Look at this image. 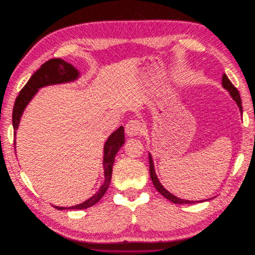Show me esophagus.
I'll use <instances>...</instances> for the list:
<instances>
[{"instance_id": "obj_1", "label": "esophagus", "mask_w": 255, "mask_h": 255, "mask_svg": "<svg viewBox=\"0 0 255 255\" xmlns=\"http://www.w3.org/2000/svg\"><path fill=\"white\" fill-rule=\"evenodd\" d=\"M141 125L139 121L137 120H130L127 123L126 126V133L128 136H136L141 132Z\"/></svg>"}]
</instances>
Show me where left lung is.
Returning a JSON list of instances; mask_svg holds the SVG:
<instances>
[{
  "label": "left lung",
  "mask_w": 255,
  "mask_h": 255,
  "mask_svg": "<svg viewBox=\"0 0 255 255\" xmlns=\"http://www.w3.org/2000/svg\"><path fill=\"white\" fill-rule=\"evenodd\" d=\"M222 87L225 89V90L229 91V93L231 94L233 100L236 102V104H237L239 111H240V114L243 115L242 99H240L239 92H238L237 89L234 87V85L230 81V79L228 78V76H226L225 74H223V76H222ZM149 165H150V166H149L150 177H151V180H152V182H153L154 188L157 190V192H160V193L165 198H167L168 201H170L171 203H175V204H194V203H199V202L203 203V202H206V201H209V199H212V198H209V199H205V201H199L198 202V201H187V199H182V198H179V197L175 196L174 194H171L169 191H167L166 189H165L163 187V184L160 182L159 178H157L156 173H155L154 162H153V159H152V155H151L150 152H149Z\"/></svg>",
  "instance_id": "8db88e82"
}]
</instances>
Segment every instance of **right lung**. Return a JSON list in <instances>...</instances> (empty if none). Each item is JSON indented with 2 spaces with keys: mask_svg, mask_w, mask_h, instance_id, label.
<instances>
[{
  "mask_svg": "<svg viewBox=\"0 0 255 255\" xmlns=\"http://www.w3.org/2000/svg\"><path fill=\"white\" fill-rule=\"evenodd\" d=\"M80 78V72L71 63H67L63 59H51L48 60L40 68L32 75V77L26 82V85L20 91L17 96L15 105L12 109V128L13 136L16 138V133L19 127L20 120L25 111L26 106L38 92L39 89L47 86L68 84L78 80ZM126 141L125 128L122 126L117 128L114 133L109 135L104 144V155H103V168H104V181L101 184L99 190L88 198L84 203L72 206V207H59L54 206L59 210L63 209H86L95 205L100 199L104 196L112 180L113 165L115 162V156L118 153L119 149ZM16 144V142H15Z\"/></svg>",
  "mask_w": 255,
  "mask_h": 255,
  "instance_id": "1",
  "label": "right lung"
}]
</instances>
